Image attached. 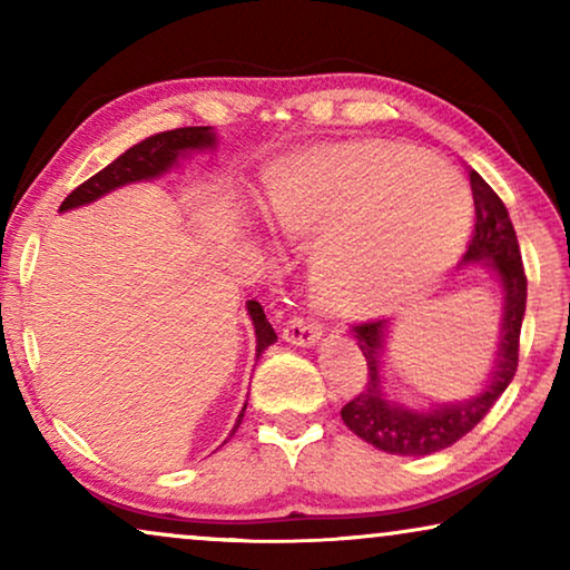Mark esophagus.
<instances>
[{"instance_id": "obj_1", "label": "esophagus", "mask_w": 570, "mask_h": 570, "mask_svg": "<svg viewBox=\"0 0 570 570\" xmlns=\"http://www.w3.org/2000/svg\"><path fill=\"white\" fill-rule=\"evenodd\" d=\"M283 340L287 345H295V347H314L316 342L322 340V326L316 322H308V318L293 316L291 322L285 324Z\"/></svg>"}]
</instances>
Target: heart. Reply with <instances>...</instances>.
Instances as JSON below:
<instances>
[{
	"label": "heart",
	"mask_w": 570,
	"mask_h": 570,
	"mask_svg": "<svg viewBox=\"0 0 570 570\" xmlns=\"http://www.w3.org/2000/svg\"><path fill=\"white\" fill-rule=\"evenodd\" d=\"M264 209L283 236H316L314 306L365 318L425 291L454 262L470 233L472 194L439 158L386 139H353L269 166Z\"/></svg>",
	"instance_id": "b5f03b06"
}]
</instances>
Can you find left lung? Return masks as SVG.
Here are the masks:
<instances>
[{
	"mask_svg": "<svg viewBox=\"0 0 570 570\" xmlns=\"http://www.w3.org/2000/svg\"><path fill=\"white\" fill-rule=\"evenodd\" d=\"M470 184L474 199V233L459 269L480 264L493 272L495 283L501 287V324H498L501 330H498L493 365H490L485 384L470 400L431 402L428 407H412V404L396 402L386 392L384 357L389 353L392 322L379 318V322L353 326L357 345L368 363V381H365L363 392L342 407V420L357 439L386 451V454L428 456L449 449L488 415L517 373L519 334L527 311V275L524 264H521L517 230H513L509 209L501 197L472 168Z\"/></svg>",
	"mask_w": 570,
	"mask_h": 570,
	"instance_id": "obj_1",
	"label": "left lung"
}]
</instances>
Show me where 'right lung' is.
Here are the masks:
<instances>
[{"label": "right lung", "mask_w": 570, "mask_h": 570, "mask_svg": "<svg viewBox=\"0 0 570 570\" xmlns=\"http://www.w3.org/2000/svg\"><path fill=\"white\" fill-rule=\"evenodd\" d=\"M217 145V135L213 127H184V129H170L160 131V135H153L129 147L127 153H121L114 163H108L104 170H98L96 176H90L88 181L77 186V189L69 194V197L61 202L59 213H67V209H77L85 205H92V202L106 197L121 186L135 184V181H153V178H160L170 174V170L181 166L184 158H189L191 153L213 150ZM248 318L254 324L256 334V361L267 350L272 342H277V334L272 330V324L264 316V308L256 301H246ZM246 404L240 410V415L233 425L230 435L238 431L240 420H244Z\"/></svg>", "instance_id": "1"}]
</instances>
